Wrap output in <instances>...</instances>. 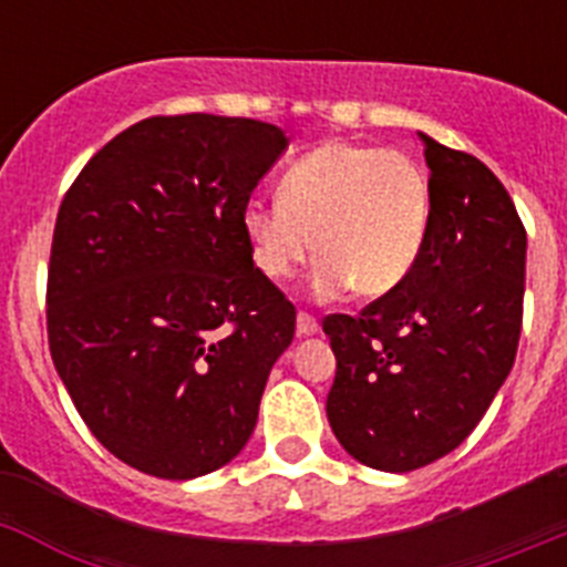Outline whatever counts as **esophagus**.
Wrapping results in <instances>:
<instances>
[{"label": "esophagus", "mask_w": 567, "mask_h": 567, "mask_svg": "<svg viewBox=\"0 0 567 567\" xmlns=\"http://www.w3.org/2000/svg\"><path fill=\"white\" fill-rule=\"evenodd\" d=\"M318 320L312 318L309 312H298V334L309 338V334H318Z\"/></svg>", "instance_id": "1"}]
</instances>
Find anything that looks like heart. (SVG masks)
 <instances>
[{"instance_id": "heart-1", "label": "heart", "mask_w": 567, "mask_h": 567, "mask_svg": "<svg viewBox=\"0 0 567 567\" xmlns=\"http://www.w3.org/2000/svg\"><path fill=\"white\" fill-rule=\"evenodd\" d=\"M432 229V184L409 153L327 142L292 162L278 202L244 209L258 272L287 280L318 247L315 292L380 298L417 267Z\"/></svg>"}]
</instances>
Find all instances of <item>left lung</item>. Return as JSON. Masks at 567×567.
<instances>
[{
	"label": "left lung",
	"mask_w": 567,
	"mask_h": 567,
	"mask_svg": "<svg viewBox=\"0 0 567 567\" xmlns=\"http://www.w3.org/2000/svg\"><path fill=\"white\" fill-rule=\"evenodd\" d=\"M432 169V229L417 267L360 315H327L338 372L334 437L378 471L423 468L488 412L517 358L525 227L480 158L420 133Z\"/></svg>",
	"instance_id": "obj_1"
}]
</instances>
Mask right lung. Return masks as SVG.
<instances>
[{"mask_svg": "<svg viewBox=\"0 0 567 567\" xmlns=\"http://www.w3.org/2000/svg\"><path fill=\"white\" fill-rule=\"evenodd\" d=\"M287 144L255 118L153 115L59 207L50 358L93 437L144 474H209L258 423L295 307L252 264L244 209Z\"/></svg>", "mask_w": 567, "mask_h": 567, "instance_id": "1", "label": "right lung"}]
</instances>
